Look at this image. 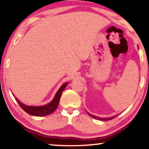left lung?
Masks as SVG:
<instances>
[{"instance_id": "8db88e82", "label": "left lung", "mask_w": 149, "mask_h": 149, "mask_svg": "<svg viewBox=\"0 0 149 149\" xmlns=\"http://www.w3.org/2000/svg\"><path fill=\"white\" fill-rule=\"evenodd\" d=\"M88 113V114L90 116H91V117H93V118H95V119H98V120H111V119H113V118H115L114 116V117H110V118H100V117H97V116H95V115H93V114H90V113Z\"/></svg>"}]
</instances>
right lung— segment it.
<instances>
[{
	"label": "right lung",
	"instance_id": "add662e5",
	"mask_svg": "<svg viewBox=\"0 0 149 149\" xmlns=\"http://www.w3.org/2000/svg\"><path fill=\"white\" fill-rule=\"evenodd\" d=\"M69 82H66V83L63 84L62 85L60 88L58 89L57 93H56L55 96L52 101L50 103L44 105V106H40V107H32V106H28L23 103H22L19 100H18L17 98H15L16 100H17L18 103L20 105V107H21L22 110L26 112L31 115L36 116H47L49 114H52L53 112L55 111L60 101V98L61 97L62 93L64 91V89L65 88L67 84Z\"/></svg>",
	"mask_w": 149,
	"mask_h": 149
}]
</instances>
